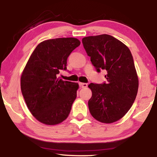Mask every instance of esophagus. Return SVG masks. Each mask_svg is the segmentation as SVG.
I'll return each instance as SVG.
<instances>
[{"mask_svg": "<svg viewBox=\"0 0 157 157\" xmlns=\"http://www.w3.org/2000/svg\"><path fill=\"white\" fill-rule=\"evenodd\" d=\"M79 85H80V86L81 88H86V87H87V86H88L87 83H79Z\"/></svg>", "mask_w": 157, "mask_h": 157, "instance_id": "esophagus-1", "label": "esophagus"}]
</instances>
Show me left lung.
<instances>
[{"label": "left lung", "mask_w": 157, "mask_h": 157, "mask_svg": "<svg viewBox=\"0 0 157 157\" xmlns=\"http://www.w3.org/2000/svg\"><path fill=\"white\" fill-rule=\"evenodd\" d=\"M87 55L98 72L105 70L107 82L90 83L92 96L89 105L92 117L105 124L124 117L136 98L139 78L129 48L107 34L87 36L82 39Z\"/></svg>", "instance_id": "8db88e82"}]
</instances>
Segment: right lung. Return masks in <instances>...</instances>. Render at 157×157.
Here are the masks:
<instances>
[{"label": "right lung", "instance_id": "1", "mask_svg": "<svg viewBox=\"0 0 157 157\" xmlns=\"http://www.w3.org/2000/svg\"><path fill=\"white\" fill-rule=\"evenodd\" d=\"M80 44L75 38L46 40L31 53L21 74V88L28 109L40 123L56 125L69 115L78 83L57 76L66 70L68 56Z\"/></svg>", "mask_w": 157, "mask_h": 157}]
</instances>
